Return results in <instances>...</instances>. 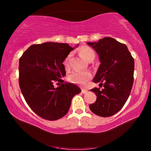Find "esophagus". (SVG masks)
Segmentation results:
<instances>
[{"label": "esophagus", "mask_w": 151, "mask_h": 151, "mask_svg": "<svg viewBox=\"0 0 151 151\" xmlns=\"http://www.w3.org/2000/svg\"><path fill=\"white\" fill-rule=\"evenodd\" d=\"M87 92H88V91L86 89H81V93H86Z\"/></svg>", "instance_id": "obj_1"}]
</instances>
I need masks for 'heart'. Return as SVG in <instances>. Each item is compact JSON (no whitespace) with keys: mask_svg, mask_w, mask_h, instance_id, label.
Wrapping results in <instances>:
<instances>
[{"mask_svg":"<svg viewBox=\"0 0 151 151\" xmlns=\"http://www.w3.org/2000/svg\"><path fill=\"white\" fill-rule=\"evenodd\" d=\"M79 52L83 58L85 59L87 61L93 60L95 58L94 51L90 47L83 46L79 50ZM72 55L69 54L64 60L63 65L66 70L70 69V61ZM91 78V74L89 71H74L70 73L67 77V79L70 82L74 84H79V85H84Z\"/></svg>","mask_w":151,"mask_h":151,"instance_id":"1","label":"heart"}]
</instances>
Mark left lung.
I'll return each mask as SVG.
<instances>
[{
    "label": "left lung",
    "instance_id": "1",
    "mask_svg": "<svg viewBox=\"0 0 151 151\" xmlns=\"http://www.w3.org/2000/svg\"><path fill=\"white\" fill-rule=\"evenodd\" d=\"M87 44L97 52L101 62L93 81L104 87L91 89L97 97L89 109L99 116H111L122 109L131 93L134 60L127 46L114 38L104 37Z\"/></svg>",
    "mask_w": 151,
    "mask_h": 151
}]
</instances>
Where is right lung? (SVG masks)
I'll use <instances>...</instances> for the list:
<instances>
[{
    "label": "right lung",
    "instance_id": "right-lung-1",
    "mask_svg": "<svg viewBox=\"0 0 151 151\" xmlns=\"http://www.w3.org/2000/svg\"><path fill=\"white\" fill-rule=\"evenodd\" d=\"M73 50L67 43L32 45L19 60L22 95L35 113L46 120L55 121L65 116L72 98L81 91L73 83L61 79L66 74L64 60ZM57 81L61 84L55 88L53 83Z\"/></svg>",
    "mask_w": 151,
    "mask_h": 151
}]
</instances>
